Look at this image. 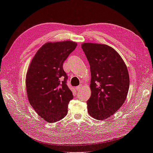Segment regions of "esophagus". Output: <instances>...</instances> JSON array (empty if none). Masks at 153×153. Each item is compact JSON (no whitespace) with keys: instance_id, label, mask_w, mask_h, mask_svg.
Masks as SVG:
<instances>
[{"instance_id":"esophagus-1","label":"esophagus","mask_w":153,"mask_h":153,"mask_svg":"<svg viewBox=\"0 0 153 153\" xmlns=\"http://www.w3.org/2000/svg\"><path fill=\"white\" fill-rule=\"evenodd\" d=\"M82 87V85H78V86H77V87H76V91H80V89H81V88Z\"/></svg>"}]
</instances>
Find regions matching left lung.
<instances>
[{"instance_id":"1","label":"left lung","mask_w":153,"mask_h":153,"mask_svg":"<svg viewBox=\"0 0 153 153\" xmlns=\"http://www.w3.org/2000/svg\"><path fill=\"white\" fill-rule=\"evenodd\" d=\"M82 48L91 73L88 113L94 119L104 120L117 112L126 99L129 86L128 69L120 55L108 45L84 43Z\"/></svg>"}]
</instances>
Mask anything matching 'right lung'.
I'll use <instances>...</instances> for the list:
<instances>
[{"label": "right lung", "mask_w": 153, "mask_h": 153, "mask_svg": "<svg viewBox=\"0 0 153 153\" xmlns=\"http://www.w3.org/2000/svg\"><path fill=\"white\" fill-rule=\"evenodd\" d=\"M71 41L48 42L36 52L26 75V89L30 105L39 117L55 123L66 116L72 92L66 81L63 63L76 47Z\"/></svg>", "instance_id": "right-lung-1"}]
</instances>
